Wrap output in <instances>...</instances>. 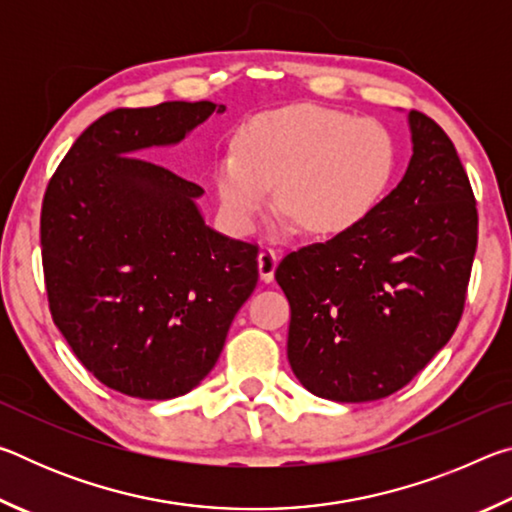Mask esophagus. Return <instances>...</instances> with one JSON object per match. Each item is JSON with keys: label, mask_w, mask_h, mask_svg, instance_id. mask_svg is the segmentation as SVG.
Masks as SVG:
<instances>
[{"label": "esophagus", "mask_w": 512, "mask_h": 512, "mask_svg": "<svg viewBox=\"0 0 512 512\" xmlns=\"http://www.w3.org/2000/svg\"><path fill=\"white\" fill-rule=\"evenodd\" d=\"M257 266H259V277H262L264 282H271L275 275V268H277V255L268 248L262 250L257 257Z\"/></svg>", "instance_id": "34e87169"}]
</instances>
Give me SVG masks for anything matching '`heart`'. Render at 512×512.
<instances>
[{"instance_id": "b5f03b06", "label": "heart", "mask_w": 512, "mask_h": 512, "mask_svg": "<svg viewBox=\"0 0 512 512\" xmlns=\"http://www.w3.org/2000/svg\"><path fill=\"white\" fill-rule=\"evenodd\" d=\"M397 167L391 131L350 112L291 106L241 126L219 155L214 185L232 230L253 228L277 187V205L307 235H343L386 196Z\"/></svg>"}]
</instances>
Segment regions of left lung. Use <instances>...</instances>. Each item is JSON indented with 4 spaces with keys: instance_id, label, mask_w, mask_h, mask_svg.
<instances>
[{
    "instance_id": "left-lung-1",
    "label": "left lung",
    "mask_w": 512,
    "mask_h": 512,
    "mask_svg": "<svg viewBox=\"0 0 512 512\" xmlns=\"http://www.w3.org/2000/svg\"><path fill=\"white\" fill-rule=\"evenodd\" d=\"M409 126V169L368 219L275 268L291 305V370L325 400L400 391L463 316L479 239L474 192L443 128L418 110Z\"/></svg>"
}]
</instances>
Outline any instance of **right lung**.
I'll list each match as a JSON object with an SVG mask.
<instances>
[{
  "label": "right lung",
  "mask_w": 512,
  "mask_h": 512,
  "mask_svg": "<svg viewBox=\"0 0 512 512\" xmlns=\"http://www.w3.org/2000/svg\"><path fill=\"white\" fill-rule=\"evenodd\" d=\"M212 101L117 108L81 133L40 214L51 318L101 384L171 400L201 384L257 287V246L223 237L203 189L140 158L223 112Z\"/></svg>",
  "instance_id": "right-lung-1"
}]
</instances>
